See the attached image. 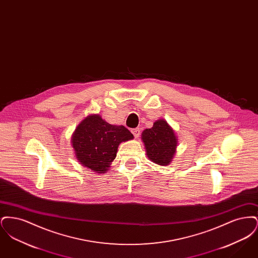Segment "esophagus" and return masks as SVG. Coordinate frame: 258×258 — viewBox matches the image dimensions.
Instances as JSON below:
<instances>
[{
	"instance_id": "esophagus-1",
	"label": "esophagus",
	"mask_w": 258,
	"mask_h": 258,
	"mask_svg": "<svg viewBox=\"0 0 258 258\" xmlns=\"http://www.w3.org/2000/svg\"><path fill=\"white\" fill-rule=\"evenodd\" d=\"M132 133H133V135H135V138H138L139 137V135H140V128H134L133 131H132Z\"/></svg>"
}]
</instances>
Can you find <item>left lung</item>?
<instances>
[{
    "instance_id": "1",
    "label": "left lung",
    "mask_w": 258,
    "mask_h": 258,
    "mask_svg": "<svg viewBox=\"0 0 258 258\" xmlns=\"http://www.w3.org/2000/svg\"><path fill=\"white\" fill-rule=\"evenodd\" d=\"M141 137L150 160L160 165H168L171 162L178 139L165 120L156 121L153 127L142 133Z\"/></svg>"
}]
</instances>
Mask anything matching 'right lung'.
<instances>
[{"mask_svg": "<svg viewBox=\"0 0 258 258\" xmlns=\"http://www.w3.org/2000/svg\"><path fill=\"white\" fill-rule=\"evenodd\" d=\"M134 138L123 125L105 122L99 115H90L79 123L72 143L77 160L93 172L104 173L116 158L119 144Z\"/></svg>", "mask_w": 258, "mask_h": 258, "instance_id": "obj_1", "label": "right lung"}]
</instances>
